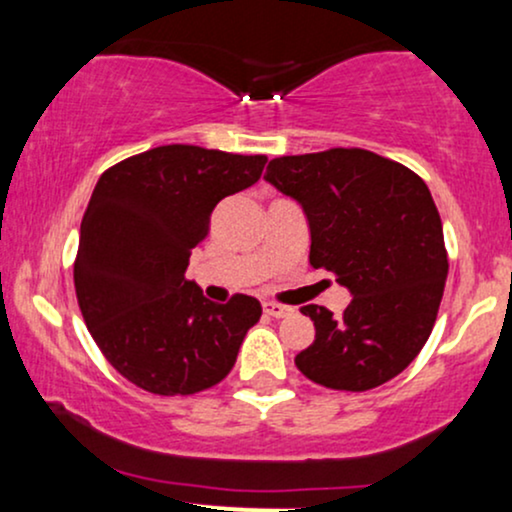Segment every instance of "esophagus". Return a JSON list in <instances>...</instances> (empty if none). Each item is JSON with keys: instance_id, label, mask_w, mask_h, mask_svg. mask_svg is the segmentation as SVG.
Masks as SVG:
<instances>
[{"instance_id": "34e87169", "label": "esophagus", "mask_w": 512, "mask_h": 512, "mask_svg": "<svg viewBox=\"0 0 512 512\" xmlns=\"http://www.w3.org/2000/svg\"><path fill=\"white\" fill-rule=\"evenodd\" d=\"M262 308H264V313L272 315V317H289V315H293V308H289V305H281V303L267 301V303L262 305Z\"/></svg>"}]
</instances>
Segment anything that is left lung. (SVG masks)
Here are the masks:
<instances>
[{
    "mask_svg": "<svg viewBox=\"0 0 512 512\" xmlns=\"http://www.w3.org/2000/svg\"><path fill=\"white\" fill-rule=\"evenodd\" d=\"M264 180L296 199L310 228V264L337 276L351 303L339 317L305 305L315 342L296 356L305 378L363 392L419 356L448 279L443 223L426 182L366 149L272 158Z\"/></svg>",
    "mask_w": 512,
    "mask_h": 512,
    "instance_id": "1",
    "label": "left lung"
}]
</instances>
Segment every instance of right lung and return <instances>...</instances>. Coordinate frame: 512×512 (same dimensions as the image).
Segmentation results:
<instances>
[{
    "label": "right lung",
    "instance_id": "right-lung-1",
    "mask_svg": "<svg viewBox=\"0 0 512 512\" xmlns=\"http://www.w3.org/2000/svg\"><path fill=\"white\" fill-rule=\"evenodd\" d=\"M267 156L168 144L98 180L81 221L76 301L117 373L154 395H195L231 373L257 298H204L185 276L223 197L260 180Z\"/></svg>",
    "mask_w": 512,
    "mask_h": 512
}]
</instances>
